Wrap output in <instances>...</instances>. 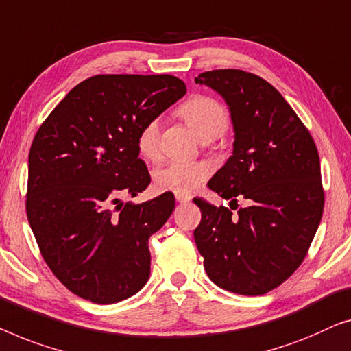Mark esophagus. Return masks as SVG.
<instances>
[{
	"label": "esophagus",
	"mask_w": 351,
	"mask_h": 351,
	"mask_svg": "<svg viewBox=\"0 0 351 351\" xmlns=\"http://www.w3.org/2000/svg\"><path fill=\"white\" fill-rule=\"evenodd\" d=\"M175 199H176L178 204H187V202L192 200V197L186 195V194H176Z\"/></svg>",
	"instance_id": "1"
}]
</instances>
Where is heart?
Instances as JSON below:
<instances>
[{"instance_id":"1","label":"heart","mask_w":351,"mask_h":351,"mask_svg":"<svg viewBox=\"0 0 351 351\" xmlns=\"http://www.w3.org/2000/svg\"><path fill=\"white\" fill-rule=\"evenodd\" d=\"M180 114L197 133L200 140H215L223 135L229 125L226 108L215 98L195 95L182 103ZM138 152L149 160H156L160 152V119L147 121L136 136ZM210 175V165L205 162L170 160L154 171V184L159 191L175 194H191L199 189Z\"/></svg>"}]
</instances>
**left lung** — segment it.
<instances>
[{
    "label": "left lung",
    "instance_id": "8db88e82",
    "mask_svg": "<svg viewBox=\"0 0 351 351\" xmlns=\"http://www.w3.org/2000/svg\"><path fill=\"white\" fill-rule=\"evenodd\" d=\"M224 98L235 132L234 151L208 181L232 206L194 199L202 221L194 230L206 275L230 293L259 295L288 280L302 264L323 216L319 156L307 127L276 88L241 70L195 77Z\"/></svg>",
    "mask_w": 351,
    "mask_h": 351
}]
</instances>
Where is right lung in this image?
I'll return each mask as SVG.
<instances>
[{
    "label": "right lung",
    "instance_id": "add662e5",
    "mask_svg": "<svg viewBox=\"0 0 351 351\" xmlns=\"http://www.w3.org/2000/svg\"><path fill=\"white\" fill-rule=\"evenodd\" d=\"M186 93L170 75H98L77 84L34 135L28 156L27 216L49 269L95 304L136 294L151 272L149 237L167 223L175 197L145 204L151 182L136 136Z\"/></svg>",
    "mask_w": 351,
    "mask_h": 351
}]
</instances>
